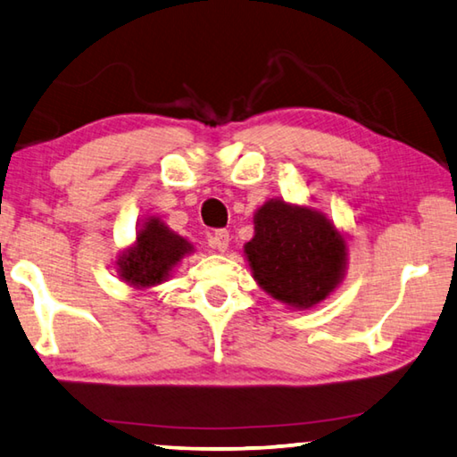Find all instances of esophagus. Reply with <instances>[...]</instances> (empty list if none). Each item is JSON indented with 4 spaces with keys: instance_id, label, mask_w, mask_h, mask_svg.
<instances>
[{
    "instance_id": "1",
    "label": "esophagus",
    "mask_w": 457,
    "mask_h": 457,
    "mask_svg": "<svg viewBox=\"0 0 457 457\" xmlns=\"http://www.w3.org/2000/svg\"><path fill=\"white\" fill-rule=\"evenodd\" d=\"M228 241H230V237H228V230H214L212 233V237H211V245L214 246V249H219L220 253H224L228 249Z\"/></svg>"
}]
</instances>
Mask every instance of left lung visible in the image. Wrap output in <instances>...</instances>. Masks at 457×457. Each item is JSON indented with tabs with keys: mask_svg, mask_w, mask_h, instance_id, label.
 <instances>
[{
	"mask_svg": "<svg viewBox=\"0 0 457 457\" xmlns=\"http://www.w3.org/2000/svg\"><path fill=\"white\" fill-rule=\"evenodd\" d=\"M253 224L255 235L245 245V257L259 287L273 299L308 310L340 286L348 245L324 212L271 198Z\"/></svg>",
	"mask_w": 457,
	"mask_h": 457,
	"instance_id": "8db88e82",
	"label": "left lung"
}]
</instances>
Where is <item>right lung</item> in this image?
Here are the masks:
<instances>
[{
    "mask_svg": "<svg viewBox=\"0 0 457 457\" xmlns=\"http://www.w3.org/2000/svg\"><path fill=\"white\" fill-rule=\"evenodd\" d=\"M192 251V243L170 230L158 216H149L136 230V241L119 253V279L133 289L155 287L168 281L179 261Z\"/></svg>",
    "mask_w": 457,
    "mask_h": 457,
    "instance_id": "obj_1",
    "label": "right lung"
}]
</instances>
